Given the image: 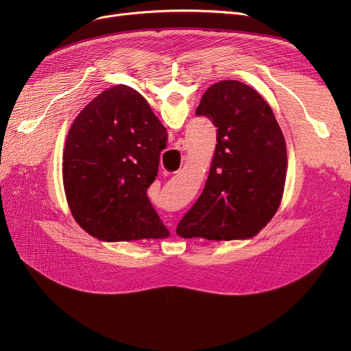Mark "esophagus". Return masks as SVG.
Masks as SVG:
<instances>
[{
	"label": "esophagus",
	"instance_id": "1",
	"mask_svg": "<svg viewBox=\"0 0 351 351\" xmlns=\"http://www.w3.org/2000/svg\"><path fill=\"white\" fill-rule=\"evenodd\" d=\"M175 149L176 151H179V152H183L186 149V143H185V141L183 139H179L176 143H175ZM173 173H176V172H173Z\"/></svg>",
	"mask_w": 351,
	"mask_h": 351
}]
</instances>
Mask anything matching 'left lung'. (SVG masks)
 <instances>
[{
  "label": "left lung",
  "mask_w": 351,
  "mask_h": 351,
  "mask_svg": "<svg viewBox=\"0 0 351 351\" xmlns=\"http://www.w3.org/2000/svg\"><path fill=\"white\" fill-rule=\"evenodd\" d=\"M196 115L217 128V143L205 188L176 233L208 241L253 237L283 196L287 154L282 129L269 104L239 81L208 88Z\"/></svg>",
  "instance_id": "1"
}]
</instances>
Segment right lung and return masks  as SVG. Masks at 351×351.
<instances>
[{"instance_id":"right-lung-1","label":"right lung","mask_w":351,"mask_h":351,"mask_svg":"<svg viewBox=\"0 0 351 351\" xmlns=\"http://www.w3.org/2000/svg\"><path fill=\"white\" fill-rule=\"evenodd\" d=\"M166 143V129L134 88L117 85L90 101L69 129L62 158L78 225L108 242L169 236L146 195Z\"/></svg>"}]
</instances>
